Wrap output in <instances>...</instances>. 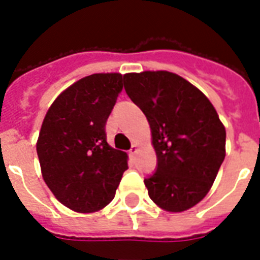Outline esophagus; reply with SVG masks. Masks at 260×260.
<instances>
[{"instance_id":"esophagus-1","label":"esophagus","mask_w":260,"mask_h":260,"mask_svg":"<svg viewBox=\"0 0 260 260\" xmlns=\"http://www.w3.org/2000/svg\"><path fill=\"white\" fill-rule=\"evenodd\" d=\"M136 152H138V146H135V144H134V146L131 147V150H129V155H131V156H134V155L136 154Z\"/></svg>"}]
</instances>
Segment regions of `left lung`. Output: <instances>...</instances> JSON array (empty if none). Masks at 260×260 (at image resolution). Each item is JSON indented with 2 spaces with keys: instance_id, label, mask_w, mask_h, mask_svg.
Segmentation results:
<instances>
[{
  "instance_id": "obj_1",
  "label": "left lung",
  "mask_w": 260,
  "mask_h": 260,
  "mask_svg": "<svg viewBox=\"0 0 260 260\" xmlns=\"http://www.w3.org/2000/svg\"><path fill=\"white\" fill-rule=\"evenodd\" d=\"M125 91L146 114L158 167L144 179L148 196L167 212L197 205L225 158V128L201 90L170 71L124 75Z\"/></svg>"
}]
</instances>
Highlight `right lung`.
Listing matches in <instances>:
<instances>
[{"label": "right lung", "instance_id": "add662e5", "mask_svg": "<svg viewBox=\"0 0 260 260\" xmlns=\"http://www.w3.org/2000/svg\"><path fill=\"white\" fill-rule=\"evenodd\" d=\"M122 75L101 73L79 79L52 102L36 151L42 175L56 200L78 213H93L114 198L128 155L106 142L105 125Z\"/></svg>", "mask_w": 260, "mask_h": 260}]
</instances>
